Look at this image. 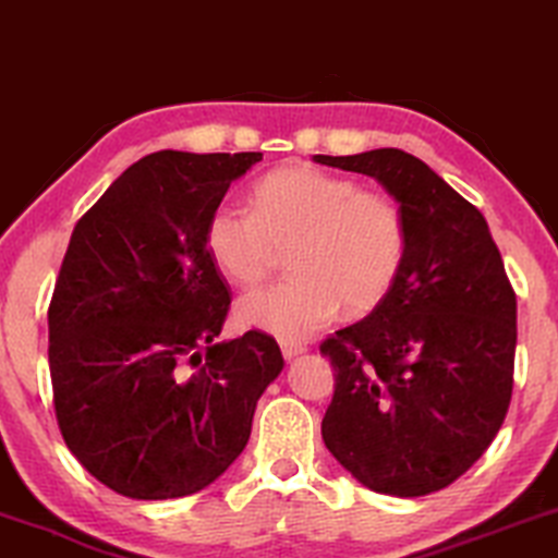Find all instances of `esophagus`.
Instances as JSON below:
<instances>
[{"mask_svg":"<svg viewBox=\"0 0 558 558\" xmlns=\"http://www.w3.org/2000/svg\"><path fill=\"white\" fill-rule=\"evenodd\" d=\"M304 350H307V348H304L302 342H289V340L281 342V353H284L287 361H294V357L302 355Z\"/></svg>","mask_w":558,"mask_h":558,"instance_id":"34e87169","label":"esophagus"}]
</instances>
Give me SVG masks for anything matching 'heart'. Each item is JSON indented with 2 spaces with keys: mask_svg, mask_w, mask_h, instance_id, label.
Wrapping results in <instances>:
<instances>
[{
  "mask_svg": "<svg viewBox=\"0 0 558 558\" xmlns=\"http://www.w3.org/2000/svg\"><path fill=\"white\" fill-rule=\"evenodd\" d=\"M254 213L220 203L205 223V248L220 274L243 289L264 284L284 251L292 277L251 292L239 319L284 340H302L345 307H376L407 258V218L393 197L357 187L312 165L266 172L251 193Z\"/></svg>",
  "mask_w": 558,
  "mask_h": 558,
  "instance_id": "1",
  "label": "heart"
}]
</instances>
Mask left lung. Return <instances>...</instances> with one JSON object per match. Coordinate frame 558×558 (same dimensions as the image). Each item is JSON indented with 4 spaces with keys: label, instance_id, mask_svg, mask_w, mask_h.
Listing matches in <instances>:
<instances>
[{
    "label": "left lung",
    "instance_id": "1",
    "mask_svg": "<svg viewBox=\"0 0 558 558\" xmlns=\"http://www.w3.org/2000/svg\"><path fill=\"white\" fill-rule=\"evenodd\" d=\"M376 178L407 218V258L388 294L319 353L335 368L323 439L371 490L418 498L452 485L506 422L515 292L475 205L401 149L312 157Z\"/></svg>",
    "mask_w": 558,
    "mask_h": 558
}]
</instances>
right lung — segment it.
<instances>
[{
	"label": "right lung",
	"instance_id": "right-lung-1",
	"mask_svg": "<svg viewBox=\"0 0 558 558\" xmlns=\"http://www.w3.org/2000/svg\"><path fill=\"white\" fill-rule=\"evenodd\" d=\"M256 162L155 151L73 228L48 310L52 403L75 460L126 498H182L223 475L284 368L262 330L216 342L231 287L205 223Z\"/></svg>",
	"mask_w": 558,
	"mask_h": 558
}]
</instances>
